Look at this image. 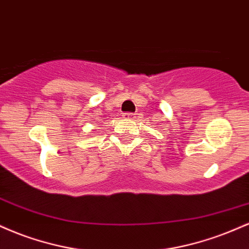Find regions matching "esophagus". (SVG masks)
<instances>
[{
    "instance_id": "esophagus-1",
    "label": "esophagus",
    "mask_w": 249,
    "mask_h": 249,
    "mask_svg": "<svg viewBox=\"0 0 249 249\" xmlns=\"http://www.w3.org/2000/svg\"><path fill=\"white\" fill-rule=\"evenodd\" d=\"M134 117H136V116H134L133 113H131V112L123 113V118H124V119H133Z\"/></svg>"
}]
</instances>
